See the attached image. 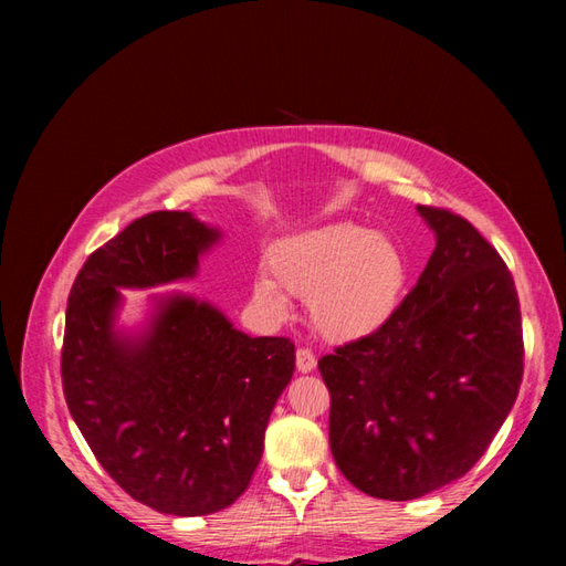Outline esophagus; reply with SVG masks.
<instances>
[{
	"instance_id": "34e87169",
	"label": "esophagus",
	"mask_w": 566,
	"mask_h": 566,
	"mask_svg": "<svg viewBox=\"0 0 566 566\" xmlns=\"http://www.w3.org/2000/svg\"><path fill=\"white\" fill-rule=\"evenodd\" d=\"M296 369L302 371V375H308V371L316 369V355L308 350V347H298L296 350Z\"/></svg>"
}]
</instances>
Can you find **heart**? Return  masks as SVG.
<instances>
[{
	"label": "heart",
	"mask_w": 566,
	"mask_h": 566,
	"mask_svg": "<svg viewBox=\"0 0 566 566\" xmlns=\"http://www.w3.org/2000/svg\"><path fill=\"white\" fill-rule=\"evenodd\" d=\"M270 274L252 296L274 318L290 314V296L308 302L311 323L326 340L353 343L381 331L401 308L411 264L394 238L340 221L290 235L270 250Z\"/></svg>",
	"instance_id": "b5f03b06"
}]
</instances>
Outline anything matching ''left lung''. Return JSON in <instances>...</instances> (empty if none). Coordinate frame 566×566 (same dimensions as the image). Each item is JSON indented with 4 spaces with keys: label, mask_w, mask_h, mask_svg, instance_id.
I'll return each mask as SVG.
<instances>
[{
    "label": "left lung",
    "mask_w": 566,
    "mask_h": 566,
    "mask_svg": "<svg viewBox=\"0 0 566 566\" xmlns=\"http://www.w3.org/2000/svg\"><path fill=\"white\" fill-rule=\"evenodd\" d=\"M436 250L381 331L318 359L331 452L347 482L387 501L452 484L511 413L523 379L513 276L462 216L418 207Z\"/></svg>",
    "instance_id": "8db88e82"
}]
</instances>
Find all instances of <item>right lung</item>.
<instances>
[{
    "instance_id": "add662e5",
    "label": "right lung",
    "mask_w": 566,
    "mask_h": 566,
    "mask_svg": "<svg viewBox=\"0 0 566 566\" xmlns=\"http://www.w3.org/2000/svg\"><path fill=\"white\" fill-rule=\"evenodd\" d=\"M219 240L189 211L148 213L92 252L67 298L70 413L114 482L170 515H209L243 494L294 375L292 340L250 338L182 292L150 296L148 321L118 328L122 290L191 280Z\"/></svg>"
}]
</instances>
